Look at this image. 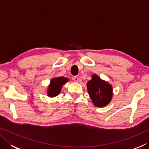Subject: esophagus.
Masks as SVG:
<instances>
[{"label":"esophagus","mask_w":149,"mask_h":149,"mask_svg":"<svg viewBox=\"0 0 149 149\" xmlns=\"http://www.w3.org/2000/svg\"><path fill=\"white\" fill-rule=\"evenodd\" d=\"M73 79H74L75 82H77L78 80H79V77L77 76H74V78H73Z\"/></svg>","instance_id":"obj_1"}]
</instances>
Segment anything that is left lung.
I'll use <instances>...</instances> for the list:
<instances>
[{
	"label": "left lung",
	"mask_w": 149,
	"mask_h": 149,
	"mask_svg": "<svg viewBox=\"0 0 149 149\" xmlns=\"http://www.w3.org/2000/svg\"><path fill=\"white\" fill-rule=\"evenodd\" d=\"M92 79L87 82L88 93L93 104L103 107L110 102L112 97V88L110 84L100 79L97 75H93Z\"/></svg>",
	"instance_id": "8db88e82"
}]
</instances>
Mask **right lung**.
I'll return each instance as SVG.
<instances>
[{
  "mask_svg": "<svg viewBox=\"0 0 149 149\" xmlns=\"http://www.w3.org/2000/svg\"><path fill=\"white\" fill-rule=\"evenodd\" d=\"M68 81V79L64 77H55L54 79H52L50 81V86L49 87L48 95L52 97L57 96L61 91V87H62V85L65 83H66Z\"/></svg>",
  "mask_w": 149,
  "mask_h": 149,
  "instance_id": "1",
  "label": "right lung"
}]
</instances>
